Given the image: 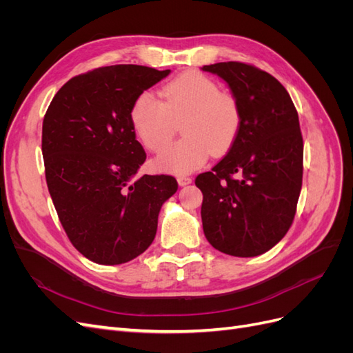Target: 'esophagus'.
<instances>
[{
    "instance_id": "34e87169",
    "label": "esophagus",
    "mask_w": 353,
    "mask_h": 353,
    "mask_svg": "<svg viewBox=\"0 0 353 353\" xmlns=\"http://www.w3.org/2000/svg\"><path fill=\"white\" fill-rule=\"evenodd\" d=\"M191 181H193V179H191L190 176H178V184L181 185V187H184V185H188V184H191Z\"/></svg>"
}]
</instances>
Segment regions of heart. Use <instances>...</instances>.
Wrapping results in <instances>:
<instances>
[{
	"instance_id": "b5f03b06",
	"label": "heart",
	"mask_w": 353,
	"mask_h": 353,
	"mask_svg": "<svg viewBox=\"0 0 353 353\" xmlns=\"http://www.w3.org/2000/svg\"><path fill=\"white\" fill-rule=\"evenodd\" d=\"M162 100L143 92L131 109L134 131L150 152H162L181 123L184 138L156 159V166L170 174L193 172L213 154L230 150L241 126L236 95L222 91L201 72H185L160 90Z\"/></svg>"
}]
</instances>
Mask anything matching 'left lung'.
<instances>
[{
  "instance_id": "8db88e82",
  "label": "left lung",
  "mask_w": 353,
  "mask_h": 353,
  "mask_svg": "<svg viewBox=\"0 0 353 353\" xmlns=\"http://www.w3.org/2000/svg\"><path fill=\"white\" fill-rule=\"evenodd\" d=\"M228 83L241 108L230 152L197 175L201 222L216 250L252 258L272 249L292 227L303 176V138L287 90L241 61L203 66Z\"/></svg>"
}]
</instances>
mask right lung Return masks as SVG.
<instances>
[{
  "mask_svg": "<svg viewBox=\"0 0 353 353\" xmlns=\"http://www.w3.org/2000/svg\"><path fill=\"white\" fill-rule=\"evenodd\" d=\"M114 65L69 79L42 122L50 196L70 243L100 265L130 262L154 240L163 203L176 193L170 175L134 178L145 162L131 109L169 74Z\"/></svg>",
  "mask_w": 353,
  "mask_h": 353,
  "instance_id": "1",
  "label": "right lung"
}]
</instances>
